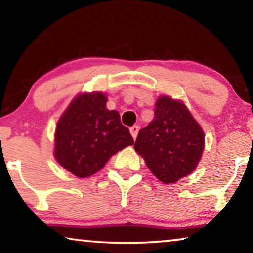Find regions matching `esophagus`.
<instances>
[{
  "label": "esophagus",
  "mask_w": 253,
  "mask_h": 253,
  "mask_svg": "<svg viewBox=\"0 0 253 253\" xmlns=\"http://www.w3.org/2000/svg\"><path fill=\"white\" fill-rule=\"evenodd\" d=\"M138 131H139V126H131V127H130L131 136H132L133 139H136V138H137Z\"/></svg>",
  "instance_id": "1"
}]
</instances>
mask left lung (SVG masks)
<instances>
[{"label": "left lung", "mask_w": 253, "mask_h": 253, "mask_svg": "<svg viewBox=\"0 0 253 253\" xmlns=\"http://www.w3.org/2000/svg\"><path fill=\"white\" fill-rule=\"evenodd\" d=\"M205 147V134L184 103L159 96L154 119L141 129L134 150L155 177L175 183L195 170Z\"/></svg>", "instance_id": "8db88e82"}]
</instances>
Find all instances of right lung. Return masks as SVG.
<instances>
[{"label":"right lung","mask_w":253,"mask_h":253,"mask_svg":"<svg viewBox=\"0 0 253 253\" xmlns=\"http://www.w3.org/2000/svg\"><path fill=\"white\" fill-rule=\"evenodd\" d=\"M106 103L102 92L82 93L57 122L54 157L77 177L95 174L114 154L133 144L119 112L107 109Z\"/></svg>","instance_id":"obj_1"}]
</instances>
